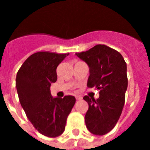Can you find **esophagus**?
<instances>
[{"label": "esophagus", "instance_id": "esophagus-1", "mask_svg": "<svg viewBox=\"0 0 150 150\" xmlns=\"http://www.w3.org/2000/svg\"><path fill=\"white\" fill-rule=\"evenodd\" d=\"M75 98H76V100H81V99L82 98L81 97V96H75Z\"/></svg>", "mask_w": 150, "mask_h": 150}]
</instances>
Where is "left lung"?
<instances>
[{"mask_svg": "<svg viewBox=\"0 0 150 150\" xmlns=\"http://www.w3.org/2000/svg\"><path fill=\"white\" fill-rule=\"evenodd\" d=\"M75 54L89 67L88 87L100 90L97 100L83 97L89 105L86 126L91 133L103 135L114 128L124 108L128 85L127 64L121 53L101 44Z\"/></svg>", "mask_w": 150, "mask_h": 150, "instance_id": "8db88e82", "label": "left lung"}]
</instances>
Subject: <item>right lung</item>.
<instances>
[{"mask_svg": "<svg viewBox=\"0 0 150 150\" xmlns=\"http://www.w3.org/2000/svg\"><path fill=\"white\" fill-rule=\"evenodd\" d=\"M38 52L30 55L16 75L19 100L28 119L42 135L55 138L64 132L67 119L75 103L74 96L52 98L51 83L57 81L56 69L69 55Z\"/></svg>", "mask_w": 150, "mask_h": 150, "instance_id": "1", "label": "right lung"}]
</instances>
